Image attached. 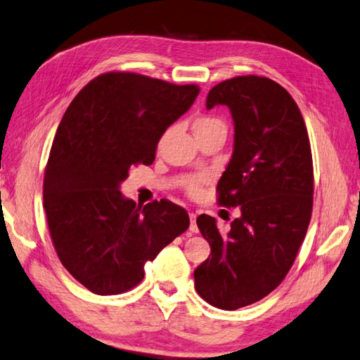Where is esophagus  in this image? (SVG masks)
Wrapping results in <instances>:
<instances>
[{
    "instance_id": "obj_1",
    "label": "esophagus",
    "mask_w": 360,
    "mask_h": 360,
    "mask_svg": "<svg viewBox=\"0 0 360 360\" xmlns=\"http://www.w3.org/2000/svg\"><path fill=\"white\" fill-rule=\"evenodd\" d=\"M190 230L193 233H198V225H196V214L191 212L190 214Z\"/></svg>"
}]
</instances>
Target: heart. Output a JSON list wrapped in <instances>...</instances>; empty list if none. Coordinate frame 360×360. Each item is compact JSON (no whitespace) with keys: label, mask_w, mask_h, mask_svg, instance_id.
<instances>
[{"label":"heart","mask_w":360,"mask_h":360,"mask_svg":"<svg viewBox=\"0 0 360 360\" xmlns=\"http://www.w3.org/2000/svg\"><path fill=\"white\" fill-rule=\"evenodd\" d=\"M193 131H195L196 136H202L206 134H214V131H222V134L226 135V124L224 122V119L217 117V115L212 114H204L199 115L195 120H193ZM201 184L202 179H191L186 184V191L188 195L196 196L199 191H201Z\"/></svg>","instance_id":"heart-1"}]
</instances>
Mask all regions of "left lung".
<instances>
[{
	"label": "left lung",
	"mask_w": 360,
	"mask_h": 360,
	"mask_svg": "<svg viewBox=\"0 0 360 360\" xmlns=\"http://www.w3.org/2000/svg\"><path fill=\"white\" fill-rule=\"evenodd\" d=\"M235 122L233 154L217 184V201L241 215L220 233L215 219H196L211 256L195 270L198 295L235 311L261 301L290 272L311 222V143L295 99L267 77L241 75L209 91Z\"/></svg>",
	"instance_id": "obj_1"
}]
</instances>
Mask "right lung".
Segmentation results:
<instances>
[{"instance_id":"1","label":"right lung","mask_w":360,"mask_h":360,"mask_svg":"<svg viewBox=\"0 0 360 360\" xmlns=\"http://www.w3.org/2000/svg\"><path fill=\"white\" fill-rule=\"evenodd\" d=\"M198 85L108 72L86 84L58 127L43 181L49 235L60 264L95 295H120L145 264L190 226L169 199L140 206L119 191L134 165H149L167 127Z\"/></svg>"}]
</instances>
